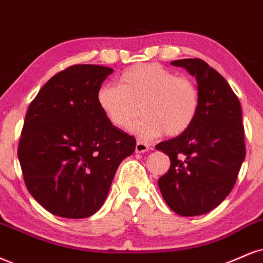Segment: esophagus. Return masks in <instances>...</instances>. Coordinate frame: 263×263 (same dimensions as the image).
<instances>
[{
	"label": "esophagus",
	"instance_id": "obj_1",
	"mask_svg": "<svg viewBox=\"0 0 263 263\" xmlns=\"http://www.w3.org/2000/svg\"><path fill=\"white\" fill-rule=\"evenodd\" d=\"M136 153H145V152L149 151V147H148L147 144L143 143V142L141 141H137V143H136Z\"/></svg>",
	"mask_w": 263,
	"mask_h": 263
}]
</instances>
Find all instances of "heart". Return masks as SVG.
<instances>
[{"instance_id":"1","label":"heart","mask_w":263,"mask_h":263,"mask_svg":"<svg viewBox=\"0 0 263 263\" xmlns=\"http://www.w3.org/2000/svg\"><path fill=\"white\" fill-rule=\"evenodd\" d=\"M97 101L119 129L127 128L141 108L144 116L129 131L142 141H152L164 134L176 137L191 127L200 110V91L190 78L147 63L126 69L119 85H101Z\"/></svg>"}]
</instances>
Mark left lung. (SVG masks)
Listing matches in <instances>:
<instances>
[{"label":"left lung","instance_id":"obj_1","mask_svg":"<svg viewBox=\"0 0 263 263\" xmlns=\"http://www.w3.org/2000/svg\"><path fill=\"white\" fill-rule=\"evenodd\" d=\"M172 65L195 76L200 110L187 131L156 145L172 163L158 185L170 210L183 217L201 216L230 194L245 159L241 105L228 82L203 60Z\"/></svg>","mask_w":263,"mask_h":263}]
</instances>
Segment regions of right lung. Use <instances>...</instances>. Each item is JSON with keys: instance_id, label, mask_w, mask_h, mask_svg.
<instances>
[{"instance_id": "1", "label": "right lung", "mask_w": 263, "mask_h": 263, "mask_svg": "<svg viewBox=\"0 0 263 263\" xmlns=\"http://www.w3.org/2000/svg\"><path fill=\"white\" fill-rule=\"evenodd\" d=\"M114 69L74 65L53 76L25 115L20 159L25 186L55 216L80 219L100 210L136 140L107 121L97 93Z\"/></svg>"}]
</instances>
